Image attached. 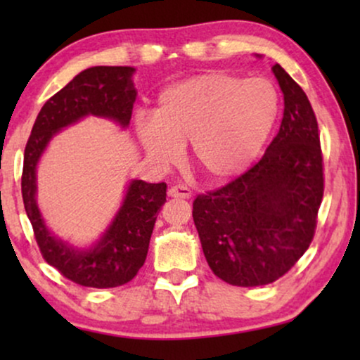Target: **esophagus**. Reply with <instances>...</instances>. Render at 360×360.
<instances>
[{
	"label": "esophagus",
	"mask_w": 360,
	"mask_h": 360,
	"mask_svg": "<svg viewBox=\"0 0 360 360\" xmlns=\"http://www.w3.org/2000/svg\"><path fill=\"white\" fill-rule=\"evenodd\" d=\"M191 190L188 188V186H185V185H175V186H172V188L169 190V196H172V198H185V200H188V198H191Z\"/></svg>",
	"instance_id": "obj_1"
}]
</instances>
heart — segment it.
I'll use <instances>...</instances> for the list:
<instances>
[{
	"instance_id": "1",
	"label": "heart",
	"mask_w": 360,
	"mask_h": 360,
	"mask_svg": "<svg viewBox=\"0 0 360 360\" xmlns=\"http://www.w3.org/2000/svg\"><path fill=\"white\" fill-rule=\"evenodd\" d=\"M278 91L265 78L211 72L167 86L157 98L152 121H137L147 155L159 164L179 159L191 142L201 174L224 181L252 164L277 121Z\"/></svg>"
}]
</instances>
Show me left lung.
Segmentation results:
<instances>
[{
    "label": "left lung",
    "instance_id": "1",
    "mask_svg": "<svg viewBox=\"0 0 360 360\" xmlns=\"http://www.w3.org/2000/svg\"><path fill=\"white\" fill-rule=\"evenodd\" d=\"M272 72L285 106L277 136L248 172L193 201L206 262L236 287L283 277L311 244L323 200L316 116L302 86L278 63Z\"/></svg>",
    "mask_w": 360,
    "mask_h": 360
}]
</instances>
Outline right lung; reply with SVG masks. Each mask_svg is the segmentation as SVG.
<instances>
[{
	"label": "right lung",
	"mask_w": 360,
	"mask_h": 360,
	"mask_svg": "<svg viewBox=\"0 0 360 360\" xmlns=\"http://www.w3.org/2000/svg\"><path fill=\"white\" fill-rule=\"evenodd\" d=\"M132 73V67H91L78 73L42 106L24 150L21 191L34 238L46 262L82 287L112 288L136 277L146 262L157 213L167 201V185L132 180L103 238L91 249L78 250L44 224L36 203V165L62 127L88 115L108 117L122 127L129 124L136 101Z\"/></svg>",
	"instance_id": "obj_1"
}]
</instances>
